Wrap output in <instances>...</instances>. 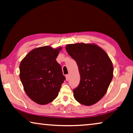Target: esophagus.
Here are the masks:
<instances>
[{"instance_id":"obj_1","label":"esophagus","mask_w":133,"mask_h":133,"mask_svg":"<svg viewBox=\"0 0 133 133\" xmlns=\"http://www.w3.org/2000/svg\"><path fill=\"white\" fill-rule=\"evenodd\" d=\"M66 79L67 81H68L69 80V75H66Z\"/></svg>"}]
</instances>
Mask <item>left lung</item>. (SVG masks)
Wrapping results in <instances>:
<instances>
[{
  "label": "left lung",
  "mask_w": 133,
  "mask_h": 133,
  "mask_svg": "<svg viewBox=\"0 0 133 133\" xmlns=\"http://www.w3.org/2000/svg\"><path fill=\"white\" fill-rule=\"evenodd\" d=\"M66 51L76 62L81 75L73 96L80 104L90 106L105 95L113 77V66L104 50L92 44H68Z\"/></svg>",
  "instance_id": "8db88e82"
}]
</instances>
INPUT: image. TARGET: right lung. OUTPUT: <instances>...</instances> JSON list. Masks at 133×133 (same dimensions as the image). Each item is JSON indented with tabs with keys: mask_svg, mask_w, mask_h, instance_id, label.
<instances>
[{
	"mask_svg": "<svg viewBox=\"0 0 133 133\" xmlns=\"http://www.w3.org/2000/svg\"><path fill=\"white\" fill-rule=\"evenodd\" d=\"M62 47L35 48L21 61L19 77L29 98L40 105L52 102L66 79L56 58Z\"/></svg>",
	"mask_w": 133,
	"mask_h": 133,
	"instance_id": "add662e5",
	"label": "right lung"
}]
</instances>
